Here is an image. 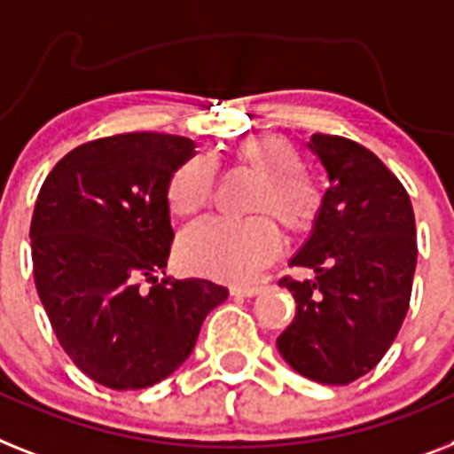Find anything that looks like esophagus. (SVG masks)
Returning a JSON list of instances; mask_svg holds the SVG:
<instances>
[{
    "label": "esophagus",
    "mask_w": 454,
    "mask_h": 454,
    "mask_svg": "<svg viewBox=\"0 0 454 454\" xmlns=\"http://www.w3.org/2000/svg\"><path fill=\"white\" fill-rule=\"evenodd\" d=\"M260 286H234L230 292L231 297H254V294H260Z\"/></svg>",
    "instance_id": "34e87169"
}]
</instances>
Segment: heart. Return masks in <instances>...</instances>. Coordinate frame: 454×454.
Listing matches in <instances>:
<instances>
[{"instance_id":"1","label":"heart","mask_w":454,"mask_h":454,"mask_svg":"<svg viewBox=\"0 0 454 454\" xmlns=\"http://www.w3.org/2000/svg\"><path fill=\"white\" fill-rule=\"evenodd\" d=\"M231 160L260 178L250 211L269 213L290 236H306L320 220L325 194L320 183L303 168L299 151L283 137H253L231 148ZM218 183V164L194 155L176 167L167 183L168 208L190 218L211 204ZM269 215L246 220L208 218L192 224L178 243L183 267L208 278L248 283L278 254V227Z\"/></svg>"}]
</instances>
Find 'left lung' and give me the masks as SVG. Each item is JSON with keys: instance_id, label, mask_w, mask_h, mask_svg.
I'll return each mask as SVG.
<instances>
[{"instance_id": "obj_1", "label": "left lung", "mask_w": 454, "mask_h": 454, "mask_svg": "<svg viewBox=\"0 0 454 454\" xmlns=\"http://www.w3.org/2000/svg\"><path fill=\"white\" fill-rule=\"evenodd\" d=\"M309 148L327 168L320 220L292 267L316 278L278 280L297 303L278 350L301 376L348 385L383 359L403 325L418 241L406 187L369 148L313 134Z\"/></svg>"}]
</instances>
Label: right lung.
Masks as SVG:
<instances>
[{"label": "right lung", "instance_id": "right-lung-1", "mask_svg": "<svg viewBox=\"0 0 454 454\" xmlns=\"http://www.w3.org/2000/svg\"><path fill=\"white\" fill-rule=\"evenodd\" d=\"M192 155V138L114 134L67 153L39 190L36 292L59 346L104 387L144 389L174 373L230 294L204 278L157 280L174 243L167 183Z\"/></svg>", "mask_w": 454, "mask_h": 454}]
</instances>
